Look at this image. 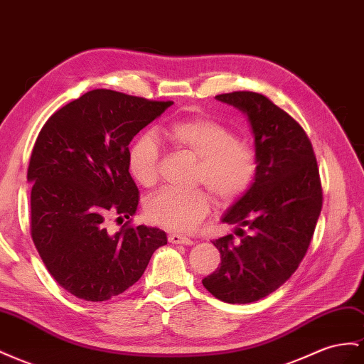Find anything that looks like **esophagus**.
Instances as JSON below:
<instances>
[{
    "mask_svg": "<svg viewBox=\"0 0 364 364\" xmlns=\"http://www.w3.org/2000/svg\"><path fill=\"white\" fill-rule=\"evenodd\" d=\"M168 240H170V243H174V245H191L193 243L191 239L185 237V235H182V234H170Z\"/></svg>",
    "mask_w": 364,
    "mask_h": 364,
    "instance_id": "esophagus-1",
    "label": "esophagus"
}]
</instances>
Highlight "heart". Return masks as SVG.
Instances as JSON below:
<instances>
[{
  "label": "heart",
  "instance_id": "1",
  "mask_svg": "<svg viewBox=\"0 0 364 364\" xmlns=\"http://www.w3.org/2000/svg\"><path fill=\"white\" fill-rule=\"evenodd\" d=\"M164 134L176 150L198 159L194 183H202L220 203H232L247 193L257 179L260 156L255 146L239 139L230 127L208 116H191L168 124ZM161 146L156 137L144 133L132 142L127 165L141 186L158 181ZM210 213V196L203 190H161L146 202V215L156 225L185 232Z\"/></svg>",
  "mask_w": 364,
  "mask_h": 364
}]
</instances>
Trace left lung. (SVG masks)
<instances>
[{"mask_svg": "<svg viewBox=\"0 0 364 364\" xmlns=\"http://www.w3.org/2000/svg\"><path fill=\"white\" fill-rule=\"evenodd\" d=\"M248 116L260 170L251 188L225 214L237 225L213 240L220 267L202 280L215 299L252 303L279 289L306 254L323 205L316 154L301 125L267 96L231 92L215 96Z\"/></svg>", "mask_w": 364, "mask_h": 364, "instance_id": "left-lung-1", "label": "left lung"}]
</instances>
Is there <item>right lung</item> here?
Returning <instances> with one entry per match:
<instances>
[{"label":"right lung","instance_id":"add662e5","mask_svg":"<svg viewBox=\"0 0 364 364\" xmlns=\"http://www.w3.org/2000/svg\"><path fill=\"white\" fill-rule=\"evenodd\" d=\"M170 105L96 88L56 110L36 137L27 170L32 240L50 276L77 299L119 296L166 243L162 230L132 225L139 190L127 154ZM110 213L129 219L116 235L105 228Z\"/></svg>","mask_w":364,"mask_h":364}]
</instances>
